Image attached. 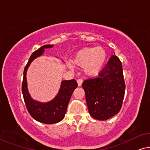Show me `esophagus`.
<instances>
[{
    "instance_id": "34e87169",
    "label": "esophagus",
    "mask_w": 150,
    "mask_h": 150,
    "mask_svg": "<svg viewBox=\"0 0 150 150\" xmlns=\"http://www.w3.org/2000/svg\"><path fill=\"white\" fill-rule=\"evenodd\" d=\"M82 83H83V80L82 79H78L77 80V84H78V86H81L82 85Z\"/></svg>"
}]
</instances>
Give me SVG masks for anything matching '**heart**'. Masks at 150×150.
<instances>
[{
    "label": "heart",
    "mask_w": 150,
    "mask_h": 150,
    "mask_svg": "<svg viewBox=\"0 0 150 150\" xmlns=\"http://www.w3.org/2000/svg\"><path fill=\"white\" fill-rule=\"evenodd\" d=\"M108 58V52L103 47H85L76 52L71 58L74 65L83 67L85 74L96 76L103 70ZM69 69H73L71 63H68Z\"/></svg>",
    "instance_id": "heart-1"
}]
</instances>
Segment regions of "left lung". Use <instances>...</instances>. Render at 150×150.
Listing matches in <instances>:
<instances>
[{
  "label": "left lung",
  "mask_w": 150,
  "mask_h": 150,
  "mask_svg": "<svg viewBox=\"0 0 150 150\" xmlns=\"http://www.w3.org/2000/svg\"><path fill=\"white\" fill-rule=\"evenodd\" d=\"M99 75V77L85 81L82 87L90 115L103 121L118 113L125 94L122 63L115 53Z\"/></svg>",
  "instance_id": "left-lung-1"
}]
</instances>
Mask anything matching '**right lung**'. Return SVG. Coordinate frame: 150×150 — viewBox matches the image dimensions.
Returning <instances> with one entry per match:
<instances>
[{"label": "right lung", "mask_w": 150, "mask_h": 150, "mask_svg": "<svg viewBox=\"0 0 150 150\" xmlns=\"http://www.w3.org/2000/svg\"><path fill=\"white\" fill-rule=\"evenodd\" d=\"M52 45H45L33 53L25 66L23 73L22 92L27 110L30 115L38 122L53 124L61 122L65 117L68 103L74 90L77 87L75 79L63 80L61 83L60 89L57 96L52 100L47 102H41L32 98L28 89L27 72L33 61L43 54L45 49H51Z\"/></svg>", "instance_id": "add662e5"}]
</instances>
